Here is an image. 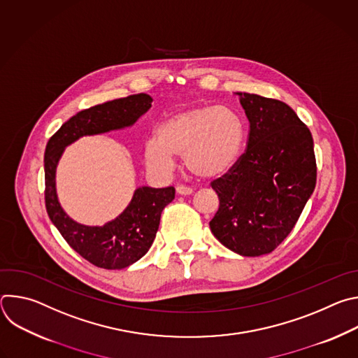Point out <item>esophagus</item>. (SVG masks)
Wrapping results in <instances>:
<instances>
[{
	"mask_svg": "<svg viewBox=\"0 0 358 358\" xmlns=\"http://www.w3.org/2000/svg\"><path fill=\"white\" fill-rule=\"evenodd\" d=\"M177 194H180V195H189V194H192V188H189V187H187V185H177Z\"/></svg>",
	"mask_w": 358,
	"mask_h": 358,
	"instance_id": "1",
	"label": "esophagus"
}]
</instances>
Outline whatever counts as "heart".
I'll list each match as a JSON object with an SVG mask.
<instances>
[{"instance_id":"1","label":"heart","mask_w":358,"mask_h":358,"mask_svg":"<svg viewBox=\"0 0 358 358\" xmlns=\"http://www.w3.org/2000/svg\"><path fill=\"white\" fill-rule=\"evenodd\" d=\"M245 123L229 108L195 105L169 116L148 138L144 157L150 167L167 171L174 159H184L187 170L199 178H215L238 162L245 144Z\"/></svg>"}]
</instances>
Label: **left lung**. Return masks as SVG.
<instances>
[{"label": "left lung", "instance_id": "8db88e82", "mask_svg": "<svg viewBox=\"0 0 358 358\" xmlns=\"http://www.w3.org/2000/svg\"><path fill=\"white\" fill-rule=\"evenodd\" d=\"M236 94L249 120V136L235 166L211 181L220 208L210 228L228 249L261 257L285 241L315 191L313 137L283 101Z\"/></svg>", "mask_w": 358, "mask_h": 358}]
</instances>
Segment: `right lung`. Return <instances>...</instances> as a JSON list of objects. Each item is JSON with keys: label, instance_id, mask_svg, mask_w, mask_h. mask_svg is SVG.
<instances>
[{"label": "right lung", "instance_id": "add662e5", "mask_svg": "<svg viewBox=\"0 0 358 358\" xmlns=\"http://www.w3.org/2000/svg\"><path fill=\"white\" fill-rule=\"evenodd\" d=\"M145 93L115 99L85 109L65 122L45 148V207L61 235L82 258L97 268L123 269L143 258L156 238L160 217L174 199L176 188L138 187L127 208L103 227L75 222L62 210L57 195L55 173L64 148L82 136L131 126L151 108Z\"/></svg>", "mask_w": 358, "mask_h": 358}]
</instances>
